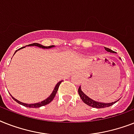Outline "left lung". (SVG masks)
I'll return each instance as SVG.
<instances>
[{
  "label": "left lung",
  "mask_w": 134,
  "mask_h": 134,
  "mask_svg": "<svg viewBox=\"0 0 134 134\" xmlns=\"http://www.w3.org/2000/svg\"><path fill=\"white\" fill-rule=\"evenodd\" d=\"M105 49H106V51H108V52L113 53H115V51H112L111 49H110V48H106V47H105ZM78 92H79V94L80 97L81 98L82 101H83L85 104H86L87 105H88V106H91V107H93V108H106V107H108V106H112V105H113L115 103H116L118 100H120L118 99V101H116V102H112V103H107V104H106V103H101V102H96V101H94V100L92 99H90V97H88L86 94H84L83 92V91L81 90V86L79 88Z\"/></svg>",
  "instance_id": "obj_1"
}]
</instances>
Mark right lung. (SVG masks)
I'll return each mask as SVG.
<instances>
[{"label": "right lung", "mask_w": 134, "mask_h": 134, "mask_svg": "<svg viewBox=\"0 0 134 134\" xmlns=\"http://www.w3.org/2000/svg\"><path fill=\"white\" fill-rule=\"evenodd\" d=\"M28 46H38V47H40V48H52V47H54V46H53V45H51V46H44L42 44H38V43H33V44H28ZM25 48V46H24V47H22V48H19V50H20V49H21V48ZM19 50L16 51L15 53ZM62 81H60L58 82V83H57V85L55 86V88H54V90H53V92L51 94V95L49 96V97H48L47 99H46L44 100V101H42V102H39V103H36V104H25V103H23V102H19V101H18L17 99H16L15 98H14L12 96V95L11 96H12V99H13L14 100L15 102H16L18 104H21V105H22V106H26V107H28V108H40V107H41V106H45V105H46V104H49V103H50V102H51V101H52L53 99H54L55 96V94H56V93H57V91H58V90L59 86H60V83H62Z\"/></svg>", "instance_id": "right-lung-1"}]
</instances>
